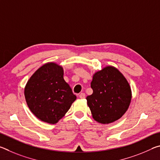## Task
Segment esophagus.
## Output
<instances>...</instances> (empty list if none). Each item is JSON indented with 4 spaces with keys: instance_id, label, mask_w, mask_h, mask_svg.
I'll return each instance as SVG.
<instances>
[{
    "instance_id": "1",
    "label": "esophagus",
    "mask_w": 160,
    "mask_h": 160,
    "mask_svg": "<svg viewBox=\"0 0 160 160\" xmlns=\"http://www.w3.org/2000/svg\"><path fill=\"white\" fill-rule=\"evenodd\" d=\"M79 97L80 99H84V98H85V93H80V94H79Z\"/></svg>"
}]
</instances>
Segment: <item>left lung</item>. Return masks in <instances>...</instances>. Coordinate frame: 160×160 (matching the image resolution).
Segmentation results:
<instances>
[{"instance_id":"left-lung-1","label":"left lung","mask_w":160,"mask_h":160,"mask_svg":"<svg viewBox=\"0 0 160 160\" xmlns=\"http://www.w3.org/2000/svg\"><path fill=\"white\" fill-rule=\"evenodd\" d=\"M93 93L87 97L93 118L109 124L121 118L131 104L132 92L123 75L113 66H106L93 75Z\"/></svg>"}]
</instances>
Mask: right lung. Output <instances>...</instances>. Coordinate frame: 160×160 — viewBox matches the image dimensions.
<instances>
[{"label":"right lung","instance_id":"1","mask_svg":"<svg viewBox=\"0 0 160 160\" xmlns=\"http://www.w3.org/2000/svg\"><path fill=\"white\" fill-rule=\"evenodd\" d=\"M62 66L50 62L38 68L26 84L27 104L42 121L58 123L77 98L64 80Z\"/></svg>","mask_w":160,"mask_h":160}]
</instances>
